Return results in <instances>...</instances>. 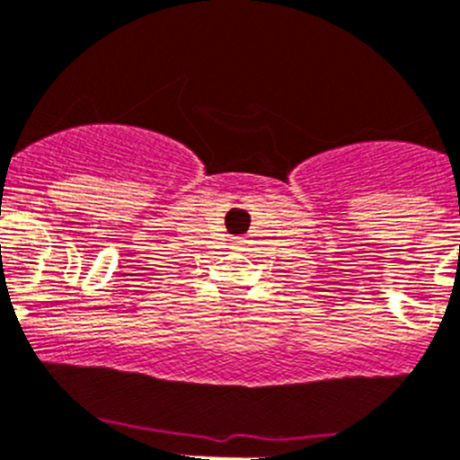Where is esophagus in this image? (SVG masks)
<instances>
[{
  "label": "esophagus",
  "instance_id": "esophagus-1",
  "mask_svg": "<svg viewBox=\"0 0 460 460\" xmlns=\"http://www.w3.org/2000/svg\"><path fill=\"white\" fill-rule=\"evenodd\" d=\"M235 240H238V244H246L244 238H235Z\"/></svg>",
  "mask_w": 460,
  "mask_h": 460
}]
</instances>
